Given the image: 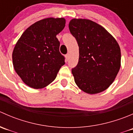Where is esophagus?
Wrapping results in <instances>:
<instances>
[{"label":"esophagus","mask_w":133,"mask_h":133,"mask_svg":"<svg viewBox=\"0 0 133 133\" xmlns=\"http://www.w3.org/2000/svg\"><path fill=\"white\" fill-rule=\"evenodd\" d=\"M69 54H67V55H65V60H67V61H68V60H69Z\"/></svg>","instance_id":"34e87169"}]
</instances>
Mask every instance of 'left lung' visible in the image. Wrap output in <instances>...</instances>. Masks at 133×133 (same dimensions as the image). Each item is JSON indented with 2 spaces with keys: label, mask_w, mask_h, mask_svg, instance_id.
<instances>
[{
  "label": "left lung",
  "mask_w": 133,
  "mask_h": 133,
  "mask_svg": "<svg viewBox=\"0 0 133 133\" xmlns=\"http://www.w3.org/2000/svg\"><path fill=\"white\" fill-rule=\"evenodd\" d=\"M69 28L79 47L78 62L71 71L75 83L88 94L104 91L120 70L118 44L105 28L90 20L73 18Z\"/></svg>",
  "instance_id": "left-lung-1"
}]
</instances>
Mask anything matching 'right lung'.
<instances>
[{"label": "right lung", "mask_w": 133, "mask_h": 133, "mask_svg": "<svg viewBox=\"0 0 133 133\" xmlns=\"http://www.w3.org/2000/svg\"><path fill=\"white\" fill-rule=\"evenodd\" d=\"M65 24L64 18H44L30 25L17 41L12 54L13 67L30 88L46 87L65 64L57 38Z\"/></svg>", "instance_id": "right-lung-1"}]
</instances>
